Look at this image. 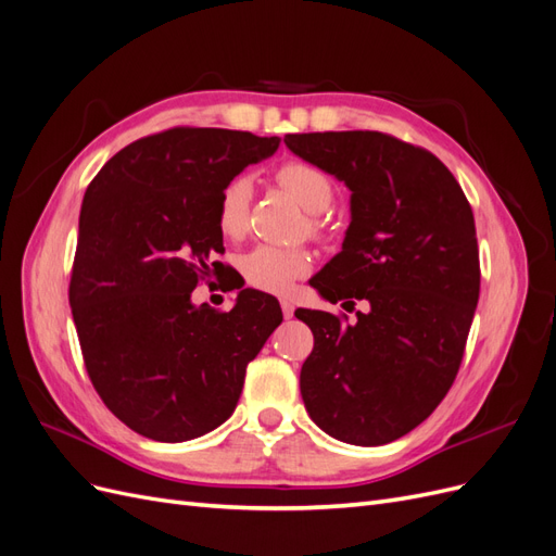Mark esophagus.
I'll use <instances>...</instances> for the list:
<instances>
[{
	"mask_svg": "<svg viewBox=\"0 0 556 556\" xmlns=\"http://www.w3.org/2000/svg\"><path fill=\"white\" fill-rule=\"evenodd\" d=\"M280 308H282V315L288 317V319L294 315V304H292V301H288V299H280Z\"/></svg>",
	"mask_w": 556,
	"mask_h": 556,
	"instance_id": "1",
	"label": "esophagus"
}]
</instances>
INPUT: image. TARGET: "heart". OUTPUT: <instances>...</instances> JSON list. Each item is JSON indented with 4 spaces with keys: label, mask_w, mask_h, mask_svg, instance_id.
Segmentation results:
<instances>
[{
    "label": "heart",
    "mask_w": 556,
    "mask_h": 556,
    "mask_svg": "<svg viewBox=\"0 0 556 556\" xmlns=\"http://www.w3.org/2000/svg\"><path fill=\"white\" fill-rule=\"evenodd\" d=\"M280 188L292 194L301 206L308 211V233L315 241L329 237V227L323 211L333 201V182L325 169L306 160H288L274 172ZM252 206V182L248 176H233L217 194L215 223L223 237L241 239L250 225ZM313 268V257L306 248H280V245H255L239 260V271L250 288L285 294L292 285L306 278Z\"/></svg>",
    "instance_id": "heart-1"
}]
</instances>
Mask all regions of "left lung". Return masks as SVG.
Segmentation results:
<instances>
[{"label":"left lung","instance_id":"8db88e82","mask_svg":"<svg viewBox=\"0 0 556 556\" xmlns=\"http://www.w3.org/2000/svg\"><path fill=\"white\" fill-rule=\"evenodd\" d=\"M285 143L343 180L352 223L343 250L311 278L348 315L299 308L313 331L301 399L313 422L350 445H384L439 408L464 359L480 296L468 199L427 148L384 131L288 134Z\"/></svg>","mask_w":556,"mask_h":556}]
</instances>
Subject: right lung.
Segmentation results:
<instances>
[{
    "label": "right lung",
    "mask_w": 556,
    "mask_h": 556,
    "mask_svg": "<svg viewBox=\"0 0 556 556\" xmlns=\"http://www.w3.org/2000/svg\"><path fill=\"white\" fill-rule=\"evenodd\" d=\"M278 143L172 127L115 153L83 197L70 280L83 364L104 406L150 441L182 443L220 427L248 364L282 323L278 299L250 288L231 311L192 304L211 278L225 290L243 285L215 260L225 252L215 201Z\"/></svg>",
    "instance_id": "obj_1"
}]
</instances>
